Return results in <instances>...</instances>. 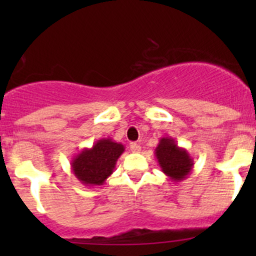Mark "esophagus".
<instances>
[{"instance_id":"1","label":"esophagus","mask_w":256,"mask_h":256,"mask_svg":"<svg viewBox=\"0 0 256 256\" xmlns=\"http://www.w3.org/2000/svg\"><path fill=\"white\" fill-rule=\"evenodd\" d=\"M130 150L132 152H140V144H137V143H131Z\"/></svg>"}]
</instances>
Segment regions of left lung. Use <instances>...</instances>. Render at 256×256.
<instances>
[{"mask_svg": "<svg viewBox=\"0 0 256 256\" xmlns=\"http://www.w3.org/2000/svg\"><path fill=\"white\" fill-rule=\"evenodd\" d=\"M161 171L172 182H182L190 174L194 168V160L185 148L178 146L172 137H162L155 148Z\"/></svg>", "mask_w": 256, "mask_h": 256, "instance_id": "1", "label": "left lung"}]
</instances>
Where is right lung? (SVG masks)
Returning a JSON list of instances; mask_svg holds the SVG:
<instances>
[{"mask_svg": "<svg viewBox=\"0 0 256 256\" xmlns=\"http://www.w3.org/2000/svg\"><path fill=\"white\" fill-rule=\"evenodd\" d=\"M124 150L125 146L122 143L112 138H101L91 148H84L72 158L73 174L85 186L102 185L113 173Z\"/></svg>", "mask_w": 256, "mask_h": 256, "instance_id": "right-lung-1", "label": "right lung"}]
</instances>
